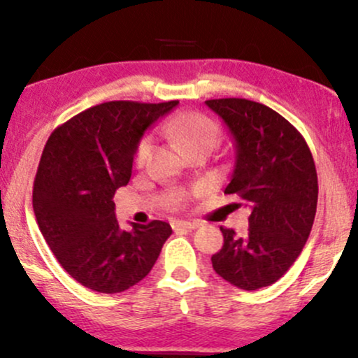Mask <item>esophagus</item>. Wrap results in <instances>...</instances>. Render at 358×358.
I'll return each mask as SVG.
<instances>
[{
  "label": "esophagus",
  "mask_w": 358,
  "mask_h": 358,
  "mask_svg": "<svg viewBox=\"0 0 358 358\" xmlns=\"http://www.w3.org/2000/svg\"><path fill=\"white\" fill-rule=\"evenodd\" d=\"M173 229L178 231V229H195V227H199V222L195 221H173L171 222Z\"/></svg>",
  "instance_id": "34e87169"
}]
</instances>
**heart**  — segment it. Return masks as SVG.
<instances>
[{"instance_id":"1","label":"heart","mask_w":358,"mask_h":358,"mask_svg":"<svg viewBox=\"0 0 358 358\" xmlns=\"http://www.w3.org/2000/svg\"><path fill=\"white\" fill-rule=\"evenodd\" d=\"M163 131L180 144L185 151L195 148L214 149L221 141V127L214 119L200 112L176 113L164 122ZM155 148V139L151 134H144L136 148L137 163H146Z\"/></svg>"}]
</instances>
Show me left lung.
I'll use <instances>...</instances> for the list:
<instances>
[{"label": "left lung", "mask_w": 358, "mask_h": 358, "mask_svg": "<svg viewBox=\"0 0 358 358\" xmlns=\"http://www.w3.org/2000/svg\"><path fill=\"white\" fill-rule=\"evenodd\" d=\"M229 129L236 163L224 194L251 209L246 238L221 227L224 245L212 266L245 290L272 285L292 266L308 241L317 206V175L301 132L266 105L246 98L207 100Z\"/></svg>", "instance_id": "obj_1"}]
</instances>
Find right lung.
I'll list each match as a JSON object with an SVG mask.
<instances>
[{
  "label": "right lung",
  "mask_w": 358,
  "mask_h": 358,
  "mask_svg": "<svg viewBox=\"0 0 358 358\" xmlns=\"http://www.w3.org/2000/svg\"><path fill=\"white\" fill-rule=\"evenodd\" d=\"M178 101H105L59 125L47 141L34 182V212L62 268L103 294L131 289L151 272L168 222L120 229L113 195L131 180L139 139Z\"/></svg>",
  "instance_id": "right-lung-1"
}]
</instances>
